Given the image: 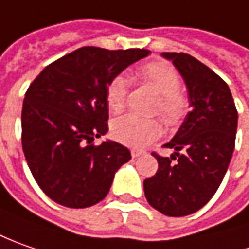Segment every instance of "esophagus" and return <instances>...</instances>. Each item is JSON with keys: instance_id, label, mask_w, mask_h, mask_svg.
Returning <instances> with one entry per match:
<instances>
[{"instance_id": "obj_1", "label": "esophagus", "mask_w": 249, "mask_h": 249, "mask_svg": "<svg viewBox=\"0 0 249 249\" xmlns=\"http://www.w3.org/2000/svg\"><path fill=\"white\" fill-rule=\"evenodd\" d=\"M142 154H143V151L142 150H135V149H133V150L131 151V156H132L133 159H138V157H141Z\"/></svg>"}]
</instances>
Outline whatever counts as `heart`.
<instances>
[{
    "instance_id": "b5f03b06",
    "label": "heart",
    "mask_w": 249,
    "mask_h": 249,
    "mask_svg": "<svg viewBox=\"0 0 249 249\" xmlns=\"http://www.w3.org/2000/svg\"><path fill=\"white\" fill-rule=\"evenodd\" d=\"M138 75L142 81L149 84L160 95L156 111L167 125H178L187 113V99L179 92L180 77L175 69L164 62H150L139 67ZM129 82L124 75H117L108 84L107 106L111 113H121L125 107ZM111 135L117 142L125 146L143 149L151 142L159 139L161 126L154 120L128 116L116 120L111 125Z\"/></svg>"
}]
</instances>
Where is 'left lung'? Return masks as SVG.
Returning a JSON list of instances; mask_svg holds the SVG:
<instances>
[{"mask_svg":"<svg viewBox=\"0 0 249 249\" xmlns=\"http://www.w3.org/2000/svg\"><path fill=\"white\" fill-rule=\"evenodd\" d=\"M161 56L182 75L192 110L172 141L164 144L174 150L171 157L153 153L159 171L143 187L154 210L167 216H186L202 208L222 183L234 151L238 114L229 85L210 67L187 53Z\"/></svg>","mask_w":249,"mask_h":249,"instance_id":"obj_1","label":"left lung"}]
</instances>
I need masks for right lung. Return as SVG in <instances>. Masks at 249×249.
<instances>
[{
	"label": "right lung",
	"mask_w": 249,
	"mask_h": 249,
	"mask_svg": "<svg viewBox=\"0 0 249 249\" xmlns=\"http://www.w3.org/2000/svg\"><path fill=\"white\" fill-rule=\"evenodd\" d=\"M147 49L84 47L47 66L23 100L22 146L31 174L51 200L87 208L107 196L131 151L113 141L95 146L108 131V84Z\"/></svg>",
	"instance_id": "add662e5"
}]
</instances>
